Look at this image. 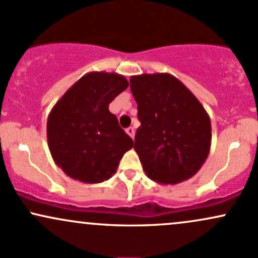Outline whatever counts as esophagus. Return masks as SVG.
Returning a JSON list of instances; mask_svg holds the SVG:
<instances>
[{"instance_id": "esophagus-1", "label": "esophagus", "mask_w": 258, "mask_h": 258, "mask_svg": "<svg viewBox=\"0 0 258 258\" xmlns=\"http://www.w3.org/2000/svg\"><path fill=\"white\" fill-rule=\"evenodd\" d=\"M126 132H127V135H128L130 137L134 140V138H135V128H134V127H128V128L126 130Z\"/></svg>"}]
</instances>
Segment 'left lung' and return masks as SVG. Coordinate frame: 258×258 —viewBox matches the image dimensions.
I'll return each mask as SVG.
<instances>
[{"mask_svg":"<svg viewBox=\"0 0 258 258\" xmlns=\"http://www.w3.org/2000/svg\"><path fill=\"white\" fill-rule=\"evenodd\" d=\"M138 107L135 151L153 181L175 185L191 179L211 151V118L200 100L170 73L130 78Z\"/></svg>","mask_w":258,"mask_h":258,"instance_id":"8db88e82","label":"left lung"}]
</instances>
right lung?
<instances>
[{
  "instance_id": "1",
  "label": "right lung",
  "mask_w": 258,
  "mask_h": 258,
  "mask_svg": "<svg viewBox=\"0 0 258 258\" xmlns=\"http://www.w3.org/2000/svg\"><path fill=\"white\" fill-rule=\"evenodd\" d=\"M127 87V79L118 73L89 72L51 109L47 144L53 161L67 176L84 183L109 180L134 147L109 111V104Z\"/></svg>"
}]
</instances>
